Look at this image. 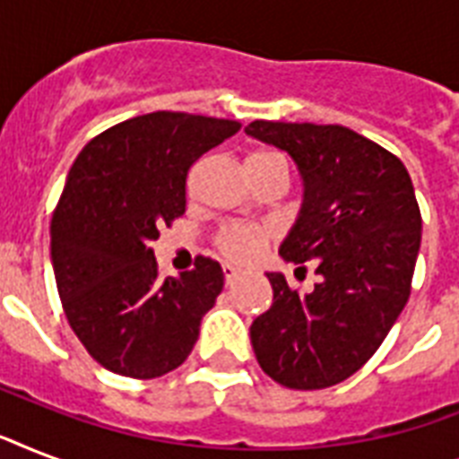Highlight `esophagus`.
Masks as SVG:
<instances>
[{
  "mask_svg": "<svg viewBox=\"0 0 459 459\" xmlns=\"http://www.w3.org/2000/svg\"><path fill=\"white\" fill-rule=\"evenodd\" d=\"M238 276H240V272H238L236 266L223 264V279H226V286H233V283H236Z\"/></svg>",
  "mask_w": 459,
  "mask_h": 459,
  "instance_id": "34e87169",
  "label": "esophagus"
}]
</instances>
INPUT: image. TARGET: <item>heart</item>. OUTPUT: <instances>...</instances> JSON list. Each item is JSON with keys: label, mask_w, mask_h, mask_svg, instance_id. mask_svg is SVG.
<instances>
[{"label": "heart", "mask_w": 459, "mask_h": 459, "mask_svg": "<svg viewBox=\"0 0 459 459\" xmlns=\"http://www.w3.org/2000/svg\"><path fill=\"white\" fill-rule=\"evenodd\" d=\"M273 159L279 157L269 152H255L247 157V161H273ZM266 240H269V233L264 229H259V226L230 223L216 238V247L233 262H252L259 252L264 250Z\"/></svg>", "instance_id": "1"}]
</instances>
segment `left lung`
<instances>
[{"label":"left lung","instance_id":"1","mask_svg":"<svg viewBox=\"0 0 459 459\" xmlns=\"http://www.w3.org/2000/svg\"><path fill=\"white\" fill-rule=\"evenodd\" d=\"M245 133L298 166L302 207L279 255L319 273L307 295L266 273L273 302L252 321V348L276 384L328 388L362 369L407 305L421 243L412 178L395 154L345 126L252 121Z\"/></svg>","mask_w":459,"mask_h":459}]
</instances>
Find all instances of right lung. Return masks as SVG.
<instances>
[{
    "label": "right lung",
    "instance_id": "1",
    "mask_svg": "<svg viewBox=\"0 0 459 459\" xmlns=\"http://www.w3.org/2000/svg\"><path fill=\"white\" fill-rule=\"evenodd\" d=\"M240 131L238 121L154 111L82 147L52 216V264L66 319L92 359L131 378L186 362L223 288L219 262L195 257L159 279L150 247L186 212L190 166Z\"/></svg>",
    "mask_w": 459,
    "mask_h": 459
}]
</instances>
